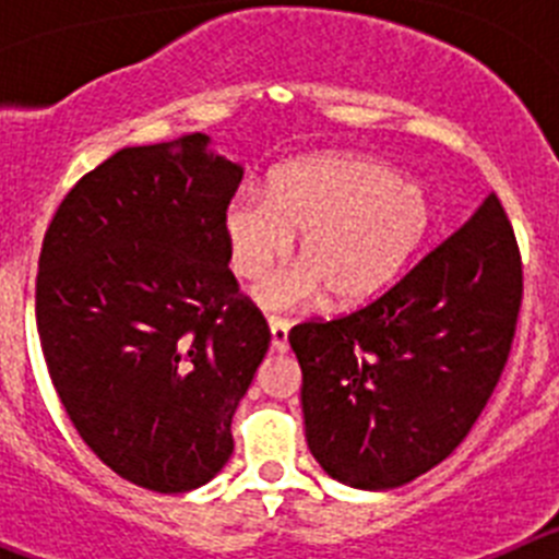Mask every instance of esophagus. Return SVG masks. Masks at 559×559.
Masks as SVG:
<instances>
[{
	"mask_svg": "<svg viewBox=\"0 0 559 559\" xmlns=\"http://www.w3.org/2000/svg\"><path fill=\"white\" fill-rule=\"evenodd\" d=\"M269 324H271V347H274L276 353H285V349H288L290 322L288 319H283V316H269Z\"/></svg>",
	"mask_w": 559,
	"mask_h": 559,
	"instance_id": "obj_1",
	"label": "esophagus"
}]
</instances>
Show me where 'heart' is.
<instances>
[{
    "instance_id": "heart-1",
    "label": "heart",
    "mask_w": 559,
    "mask_h": 559,
    "mask_svg": "<svg viewBox=\"0 0 559 559\" xmlns=\"http://www.w3.org/2000/svg\"><path fill=\"white\" fill-rule=\"evenodd\" d=\"M231 265L260 280L302 231L305 265L260 288L265 305L308 302L328 290L330 302L349 305L386 288L412 260L431 226V204L392 167L347 153H319L280 167L269 190L240 192L226 206Z\"/></svg>"
}]
</instances>
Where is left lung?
Returning <instances> with one entry per match:
<instances>
[{
	"label": "left lung",
	"instance_id": "8db88e82",
	"mask_svg": "<svg viewBox=\"0 0 559 559\" xmlns=\"http://www.w3.org/2000/svg\"><path fill=\"white\" fill-rule=\"evenodd\" d=\"M523 263L496 192L397 283L288 333L308 448L360 490L431 471L487 406L515 338Z\"/></svg>",
	"mask_w": 559,
	"mask_h": 559
}]
</instances>
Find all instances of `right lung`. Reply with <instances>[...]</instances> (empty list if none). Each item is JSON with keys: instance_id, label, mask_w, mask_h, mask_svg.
Returning <instances> with one entry per match:
<instances>
[{"instance_id": "right-lung-1", "label": "right lung", "mask_w": 559, "mask_h": 559, "mask_svg": "<svg viewBox=\"0 0 559 559\" xmlns=\"http://www.w3.org/2000/svg\"><path fill=\"white\" fill-rule=\"evenodd\" d=\"M206 142L114 153L63 195L38 254L49 380L92 453L153 492L224 467L271 344L229 269L224 218L243 170Z\"/></svg>"}]
</instances>
